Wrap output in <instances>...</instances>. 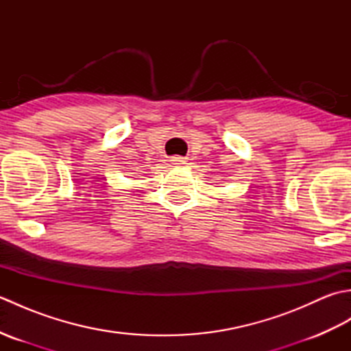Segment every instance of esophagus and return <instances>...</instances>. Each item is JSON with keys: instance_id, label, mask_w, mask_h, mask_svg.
<instances>
[{"instance_id": "1", "label": "esophagus", "mask_w": 351, "mask_h": 351, "mask_svg": "<svg viewBox=\"0 0 351 351\" xmlns=\"http://www.w3.org/2000/svg\"><path fill=\"white\" fill-rule=\"evenodd\" d=\"M171 164H175V166H182V164L187 162V158H184V156H171Z\"/></svg>"}]
</instances>
